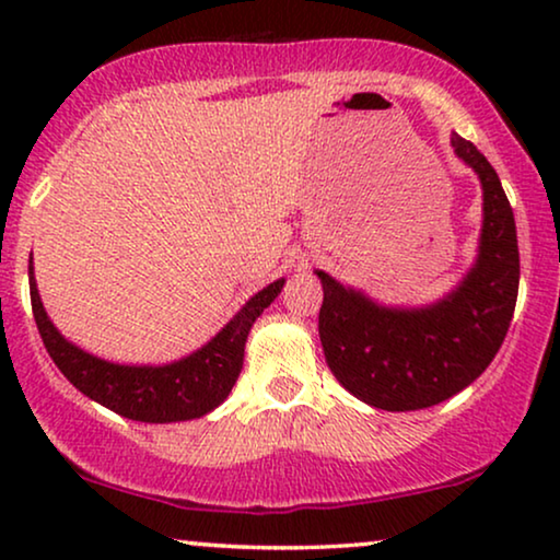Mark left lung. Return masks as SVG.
<instances>
[{"mask_svg": "<svg viewBox=\"0 0 560 560\" xmlns=\"http://www.w3.org/2000/svg\"><path fill=\"white\" fill-rule=\"evenodd\" d=\"M451 148L481 183L477 259L458 285L428 305H382L316 270L324 285L318 334L334 377L372 408L439 405L487 370L508 336L520 285L517 229L500 175L469 140Z\"/></svg>", "mask_w": 560, "mask_h": 560, "instance_id": "8db88e82", "label": "left lung"}]
</instances>
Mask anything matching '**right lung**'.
Here are the masks:
<instances>
[{"mask_svg": "<svg viewBox=\"0 0 560 560\" xmlns=\"http://www.w3.org/2000/svg\"><path fill=\"white\" fill-rule=\"evenodd\" d=\"M27 275L37 331L58 370L94 402L140 423H180L219 408L242 372L244 343L252 324L285 285V278H280L259 290L211 341L178 362L117 364L75 347L52 326L37 293L33 257Z\"/></svg>", "mask_w": 560, "mask_h": 560, "instance_id": "right-lung-1", "label": "right lung"}]
</instances>
